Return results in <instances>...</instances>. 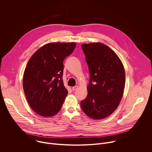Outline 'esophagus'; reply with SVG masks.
Here are the masks:
<instances>
[{"instance_id": "1", "label": "esophagus", "mask_w": 152, "mask_h": 152, "mask_svg": "<svg viewBox=\"0 0 152 152\" xmlns=\"http://www.w3.org/2000/svg\"><path fill=\"white\" fill-rule=\"evenodd\" d=\"M77 88H78V86H77V85H76V86H73V87L72 88V90H73V91H75V90H76Z\"/></svg>"}]
</instances>
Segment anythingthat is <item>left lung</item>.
<instances>
[{
    "label": "left lung",
    "instance_id": "8db88e82",
    "mask_svg": "<svg viewBox=\"0 0 152 152\" xmlns=\"http://www.w3.org/2000/svg\"><path fill=\"white\" fill-rule=\"evenodd\" d=\"M81 47L90 74L88 95L81 101V108L88 117L101 120L112 114L121 102L124 68L117 55L102 43L83 44Z\"/></svg>",
    "mask_w": 152,
    "mask_h": 152
}]
</instances>
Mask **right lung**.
I'll list each match as a JSON object with an SVG mask.
<instances>
[{"instance_id": "right-lung-1", "label": "right lung", "mask_w": 152, "mask_h": 152, "mask_svg": "<svg viewBox=\"0 0 152 152\" xmlns=\"http://www.w3.org/2000/svg\"><path fill=\"white\" fill-rule=\"evenodd\" d=\"M76 45L75 42L48 43L28 62L23 87L29 106L37 114L49 117L60 111L68 94L62 80L63 61Z\"/></svg>"}]
</instances>
